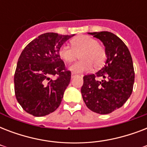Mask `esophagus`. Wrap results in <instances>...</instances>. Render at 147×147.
<instances>
[{"label":"esophagus","instance_id":"obj_1","mask_svg":"<svg viewBox=\"0 0 147 147\" xmlns=\"http://www.w3.org/2000/svg\"><path fill=\"white\" fill-rule=\"evenodd\" d=\"M76 76H78V75L76 73H71V78H75V77H76Z\"/></svg>","mask_w":147,"mask_h":147}]
</instances>
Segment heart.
I'll return each instance as SVG.
<instances>
[{"instance_id":"heart-1","label":"heart","mask_w":147,"mask_h":147,"mask_svg":"<svg viewBox=\"0 0 147 147\" xmlns=\"http://www.w3.org/2000/svg\"><path fill=\"white\" fill-rule=\"evenodd\" d=\"M71 48L62 45L59 49L60 59L66 63H71L80 56L79 62L71 65L69 69L76 73L89 71L92 66L99 69L105 64L107 53L97 40L89 36H80L71 41Z\"/></svg>"}]
</instances>
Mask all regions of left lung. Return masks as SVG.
<instances>
[{
    "label": "left lung",
    "instance_id": "left-lung-1",
    "mask_svg": "<svg viewBox=\"0 0 147 147\" xmlns=\"http://www.w3.org/2000/svg\"><path fill=\"white\" fill-rule=\"evenodd\" d=\"M88 33L103 42L107 60L96 73L83 77L81 92L91 111L110 114L122 107L133 92L135 74L132 57L125 43L114 33L107 31Z\"/></svg>",
    "mask_w": 147,
    "mask_h": 147
}]
</instances>
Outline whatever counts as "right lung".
I'll use <instances>...</instances> for the list:
<instances>
[{
    "label": "right lung",
    "mask_w": 147,
    "mask_h": 147,
    "mask_svg": "<svg viewBox=\"0 0 147 147\" xmlns=\"http://www.w3.org/2000/svg\"><path fill=\"white\" fill-rule=\"evenodd\" d=\"M72 35L41 34L22 51L14 74V91L23 109L35 117L53 113L61 104L71 80L59 49ZM53 75L59 77L53 81Z\"/></svg>",
    "instance_id": "obj_1"
}]
</instances>
